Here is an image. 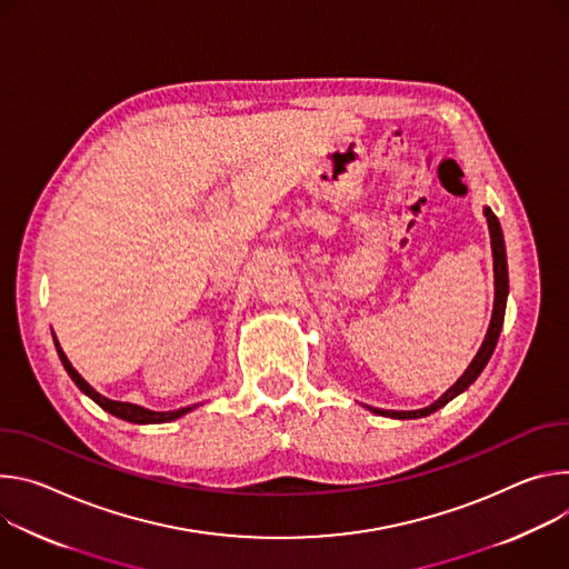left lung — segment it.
<instances>
[{
	"mask_svg": "<svg viewBox=\"0 0 569 569\" xmlns=\"http://www.w3.org/2000/svg\"><path fill=\"white\" fill-rule=\"evenodd\" d=\"M486 221H488V230H490V246H492V271H495V302H492V317H490V326L486 332V339L479 348V352L475 355V359L470 361V366L466 368V372L459 377V380L440 396L433 405L425 407V409H416V411H385V409H372L368 407L372 413L377 416H387V418H398V420H411V418H425L433 411H438L440 407H446L450 400H455L459 393H463L477 377L481 375V370L486 368L501 326H503V311H507V296H509V269H507V250H503V234H501V226L497 221V217L492 214L490 208H483Z\"/></svg>",
	"mask_w": 569,
	"mask_h": 569,
	"instance_id": "8db88e82",
	"label": "left lung"
}]
</instances>
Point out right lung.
I'll return each instance as SVG.
<instances>
[{
  "label": "right lung",
  "mask_w": 569,
  "mask_h": 569,
  "mask_svg": "<svg viewBox=\"0 0 569 569\" xmlns=\"http://www.w3.org/2000/svg\"><path fill=\"white\" fill-rule=\"evenodd\" d=\"M53 343H56V350H58V357H60V361H62V366H66V370H68V375L72 377V382L90 398V400H94L103 411H108V413H112V416H117V418H121V420H129V422H136V425H156V422H171V420H176V418H180V416H184L187 411H192L194 407H182V409H176V411H151V409H144V407H140V405H131V402H117V400H110V398H106V396H101V393H97L83 377L74 370V366L70 363V359L66 357V352H62V348H60V343L56 341V337H53Z\"/></svg>",
  "instance_id": "add662e5"
}]
</instances>
